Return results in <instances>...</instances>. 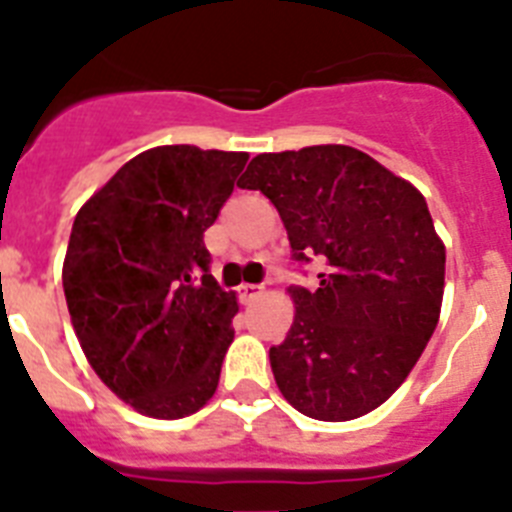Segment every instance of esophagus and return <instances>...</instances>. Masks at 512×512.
Here are the masks:
<instances>
[{
	"instance_id": "esophagus-1",
	"label": "esophagus",
	"mask_w": 512,
	"mask_h": 512,
	"mask_svg": "<svg viewBox=\"0 0 512 512\" xmlns=\"http://www.w3.org/2000/svg\"><path fill=\"white\" fill-rule=\"evenodd\" d=\"M260 294H263V286H252V283L239 286V302L242 304H252Z\"/></svg>"
}]
</instances>
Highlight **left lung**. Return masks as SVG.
Segmentation results:
<instances>
[{
	"label": "left lung",
	"mask_w": 512,
	"mask_h": 512,
	"mask_svg": "<svg viewBox=\"0 0 512 512\" xmlns=\"http://www.w3.org/2000/svg\"><path fill=\"white\" fill-rule=\"evenodd\" d=\"M242 190L276 205L296 260L325 265L315 291L289 289L294 322L270 349L278 390L320 422L375 411L440 320L445 244L424 195L351 145L260 153Z\"/></svg>",
	"instance_id": "obj_1"
}]
</instances>
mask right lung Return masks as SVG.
<instances>
[{"instance_id": "obj_1", "label": "right lung", "mask_w": 512, "mask_h": 512, "mask_svg": "<svg viewBox=\"0 0 512 512\" xmlns=\"http://www.w3.org/2000/svg\"><path fill=\"white\" fill-rule=\"evenodd\" d=\"M247 153L158 145L85 200L62 265L83 354L101 382L153 419L213 398L239 312L203 244Z\"/></svg>"}]
</instances>
